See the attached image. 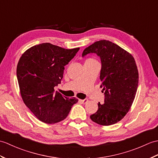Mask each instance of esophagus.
Returning a JSON list of instances; mask_svg holds the SVG:
<instances>
[{"instance_id": "esophagus-1", "label": "esophagus", "mask_w": 158, "mask_h": 158, "mask_svg": "<svg viewBox=\"0 0 158 158\" xmlns=\"http://www.w3.org/2000/svg\"><path fill=\"white\" fill-rule=\"evenodd\" d=\"M79 101L81 102L82 104H86L87 102H88V100H87V99H85V100H79Z\"/></svg>"}]
</instances>
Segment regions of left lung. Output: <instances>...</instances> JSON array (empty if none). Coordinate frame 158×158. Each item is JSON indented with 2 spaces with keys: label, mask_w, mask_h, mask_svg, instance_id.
Returning a JSON list of instances; mask_svg holds the SVG:
<instances>
[{
  "label": "left lung",
  "mask_w": 158,
  "mask_h": 158,
  "mask_svg": "<svg viewBox=\"0 0 158 158\" xmlns=\"http://www.w3.org/2000/svg\"><path fill=\"white\" fill-rule=\"evenodd\" d=\"M96 53L101 58V87L105 98L98 103V111L91 120L102 126L119 122L129 111L139 83L136 62L131 54L108 40H100L83 50L82 56Z\"/></svg>",
  "instance_id": "1"
}]
</instances>
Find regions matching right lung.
Masks as SVG:
<instances>
[{"label": "right lung", "instance_id": "obj_1", "mask_svg": "<svg viewBox=\"0 0 158 158\" xmlns=\"http://www.w3.org/2000/svg\"><path fill=\"white\" fill-rule=\"evenodd\" d=\"M79 48L65 49L50 43L29 48L21 55L17 67L20 94L24 104L40 121L54 124L67 118L78 99H69L54 91L60 83L64 66Z\"/></svg>", "mask_w": 158, "mask_h": 158}]
</instances>
